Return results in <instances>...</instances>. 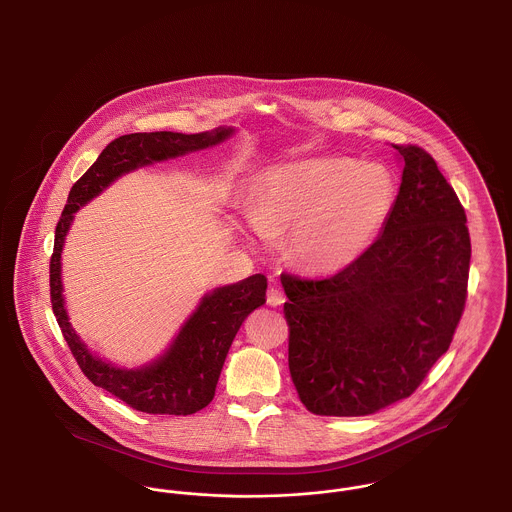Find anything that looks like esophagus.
<instances>
[{
  "label": "esophagus",
  "instance_id": "obj_1",
  "mask_svg": "<svg viewBox=\"0 0 512 512\" xmlns=\"http://www.w3.org/2000/svg\"><path fill=\"white\" fill-rule=\"evenodd\" d=\"M286 301V295L284 292H280L278 288H274V286H270L267 290V303L270 307H280L282 303Z\"/></svg>",
  "mask_w": 512,
  "mask_h": 512
}]
</instances>
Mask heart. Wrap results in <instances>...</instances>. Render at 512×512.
<instances>
[{
	"instance_id": "1",
	"label": "heart",
	"mask_w": 512,
	"mask_h": 512,
	"mask_svg": "<svg viewBox=\"0 0 512 512\" xmlns=\"http://www.w3.org/2000/svg\"><path fill=\"white\" fill-rule=\"evenodd\" d=\"M390 171L351 159H313L270 172L255 203L259 236L290 229V253L303 267L336 270L365 251L390 217Z\"/></svg>"
}]
</instances>
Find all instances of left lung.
Wrapping results in <instances>:
<instances>
[{
	"label": "left lung",
	"mask_w": 512,
	"mask_h": 512,
	"mask_svg": "<svg viewBox=\"0 0 512 512\" xmlns=\"http://www.w3.org/2000/svg\"><path fill=\"white\" fill-rule=\"evenodd\" d=\"M391 146L403 180L376 242L330 276H280L293 386L320 416H365L413 395L463 317L464 207L426 149Z\"/></svg>",
	"instance_id": "left-lung-1"
}]
</instances>
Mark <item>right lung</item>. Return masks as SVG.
Masks as SVG:
<instances>
[{"mask_svg":"<svg viewBox=\"0 0 512 512\" xmlns=\"http://www.w3.org/2000/svg\"><path fill=\"white\" fill-rule=\"evenodd\" d=\"M230 134V128H219L201 134L136 132L115 138L99 153L98 161L74 182L67 205L55 226V244L49 259V295L63 338L80 370L94 386L109 391L128 407L142 413L186 416L201 411L213 401L232 340L247 315L265 305L267 278L263 274H253L238 284L217 288L205 295L161 359L144 368L124 370L94 357L69 324L61 295L63 242L74 213L124 172L215 146Z\"/></svg>","mask_w":512,"mask_h":512,"instance_id":"right-lung-1","label":"right lung"}]
</instances>
